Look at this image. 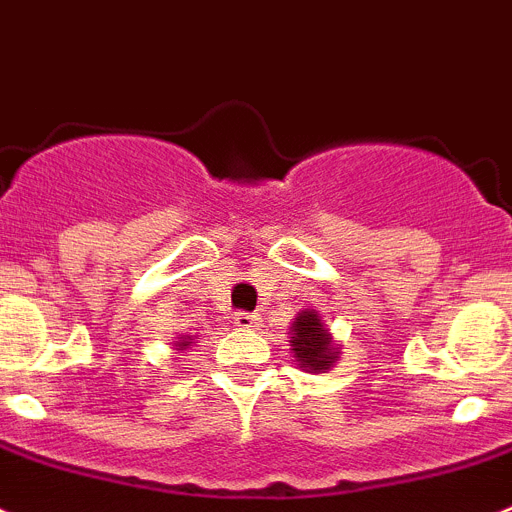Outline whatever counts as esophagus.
Returning <instances> with one entry per match:
<instances>
[{"mask_svg":"<svg viewBox=\"0 0 512 512\" xmlns=\"http://www.w3.org/2000/svg\"><path fill=\"white\" fill-rule=\"evenodd\" d=\"M234 324H237L239 329H255V326H260V319H257L255 313L237 311L234 313Z\"/></svg>","mask_w":512,"mask_h":512,"instance_id":"obj_1","label":"esophagus"}]
</instances>
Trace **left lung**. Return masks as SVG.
Returning a JSON list of instances; mask_svg holds the SVG:
<instances>
[{"label":"left lung","instance_id":"8db88e82","mask_svg":"<svg viewBox=\"0 0 512 512\" xmlns=\"http://www.w3.org/2000/svg\"><path fill=\"white\" fill-rule=\"evenodd\" d=\"M290 347L293 357L306 372H326L339 357V344H334L331 331L321 324L319 311L306 308L290 326Z\"/></svg>","mask_w":512,"mask_h":512}]
</instances>
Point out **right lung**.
Here are the masks:
<instances>
[{
	"mask_svg": "<svg viewBox=\"0 0 512 512\" xmlns=\"http://www.w3.org/2000/svg\"><path fill=\"white\" fill-rule=\"evenodd\" d=\"M191 336H181V339H178V344H176V347L178 349H188V347H191Z\"/></svg>",
	"mask_w": 512,
	"mask_h": 512,
	"instance_id": "obj_1",
	"label": "right lung"
}]
</instances>
